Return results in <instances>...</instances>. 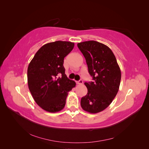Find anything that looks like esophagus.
I'll return each instance as SVG.
<instances>
[{"mask_svg": "<svg viewBox=\"0 0 149 149\" xmlns=\"http://www.w3.org/2000/svg\"><path fill=\"white\" fill-rule=\"evenodd\" d=\"M76 83H77L78 84H82L83 83V81L82 79H80V80L78 81H76Z\"/></svg>", "mask_w": 149, "mask_h": 149, "instance_id": "1", "label": "esophagus"}]
</instances>
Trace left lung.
<instances>
[{"label": "left lung", "mask_w": 149, "mask_h": 149, "mask_svg": "<svg viewBox=\"0 0 149 149\" xmlns=\"http://www.w3.org/2000/svg\"><path fill=\"white\" fill-rule=\"evenodd\" d=\"M77 45L94 80L84 83L88 93L81 100V106L89 113H98L111 104L119 91L120 68L113 52L105 45L91 40Z\"/></svg>", "instance_id": "1"}]
</instances>
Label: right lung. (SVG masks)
<instances>
[{
    "mask_svg": "<svg viewBox=\"0 0 149 149\" xmlns=\"http://www.w3.org/2000/svg\"><path fill=\"white\" fill-rule=\"evenodd\" d=\"M74 43L56 41L44 45L35 53L27 70L28 86L36 103L45 111L59 112L63 109L68 92L76 83L68 78L64 58Z\"/></svg>",
    "mask_w": 149,
    "mask_h": 149,
    "instance_id": "right-lung-1",
    "label": "right lung"
}]
</instances>
